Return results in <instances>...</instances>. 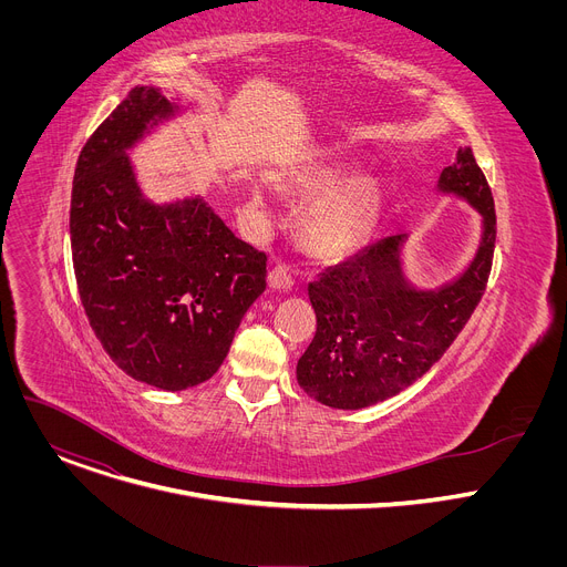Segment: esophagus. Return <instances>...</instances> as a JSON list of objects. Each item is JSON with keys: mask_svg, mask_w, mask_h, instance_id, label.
<instances>
[{"mask_svg": "<svg viewBox=\"0 0 567 567\" xmlns=\"http://www.w3.org/2000/svg\"><path fill=\"white\" fill-rule=\"evenodd\" d=\"M267 282H269L271 289L285 291V289H291V287H293V276H291V271H289L287 265H276V267L269 271Z\"/></svg>", "mask_w": 567, "mask_h": 567, "instance_id": "obj_1", "label": "esophagus"}]
</instances>
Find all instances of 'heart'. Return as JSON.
Wrapping results in <instances>:
<instances>
[{
    "instance_id": "1",
    "label": "heart",
    "mask_w": 567,
    "mask_h": 567,
    "mask_svg": "<svg viewBox=\"0 0 567 567\" xmlns=\"http://www.w3.org/2000/svg\"><path fill=\"white\" fill-rule=\"evenodd\" d=\"M339 186V177L330 171H311L296 177V188L307 197H320L302 221L307 247L322 258H341L363 245L374 219V193L368 184L354 182ZM336 193L331 194L329 190ZM331 195L328 196L327 193ZM262 202V190H256Z\"/></svg>"
}]
</instances>
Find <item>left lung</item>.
Returning a JSON list of instances; mask_svg holds the SVG:
<instances>
[{
	"instance_id": "obj_1",
	"label": "left lung",
	"mask_w": 567,
	"mask_h": 567,
	"mask_svg": "<svg viewBox=\"0 0 567 567\" xmlns=\"http://www.w3.org/2000/svg\"><path fill=\"white\" fill-rule=\"evenodd\" d=\"M437 186L482 215L477 254L457 280L435 291L413 289L401 269L406 239L401 233L374 241L309 285L316 334L298 359L296 377L326 406L359 411L413 385L457 339L487 289L496 208L471 147H457Z\"/></svg>"
}]
</instances>
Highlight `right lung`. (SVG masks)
<instances>
[{
    "label": "right lung",
    "mask_w": 567,
    "mask_h": 567,
    "mask_svg": "<svg viewBox=\"0 0 567 567\" xmlns=\"http://www.w3.org/2000/svg\"><path fill=\"white\" fill-rule=\"evenodd\" d=\"M134 87L80 150L71 188V256L90 326L132 379L186 390L210 379L267 287V256L202 197L152 204L125 154L175 114Z\"/></svg>",
    "instance_id": "1"
}]
</instances>
